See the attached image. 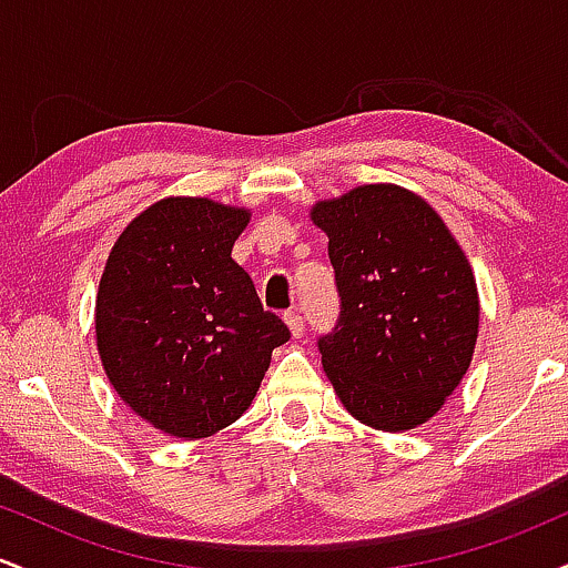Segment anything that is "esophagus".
I'll return each instance as SVG.
<instances>
[{"label": "esophagus", "instance_id": "esophagus-1", "mask_svg": "<svg viewBox=\"0 0 568 568\" xmlns=\"http://www.w3.org/2000/svg\"><path fill=\"white\" fill-rule=\"evenodd\" d=\"M285 323H288V328H291V334L293 336H304V317H302V312L298 310H288L285 312Z\"/></svg>", "mask_w": 568, "mask_h": 568}]
</instances>
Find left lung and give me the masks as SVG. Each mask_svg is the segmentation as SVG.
<instances>
[{"label":"left lung","instance_id":"1","mask_svg":"<svg viewBox=\"0 0 568 568\" xmlns=\"http://www.w3.org/2000/svg\"><path fill=\"white\" fill-rule=\"evenodd\" d=\"M328 234L338 317L317 336L336 395L363 425L427 422L467 374L478 291L467 256L425 200L393 184L315 205Z\"/></svg>","mask_w":568,"mask_h":568}]
</instances>
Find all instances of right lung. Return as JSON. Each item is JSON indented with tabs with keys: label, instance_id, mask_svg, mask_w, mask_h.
I'll return each mask as SVG.
<instances>
[{
	"label": "right lung",
	"instance_id": "right-lung-1",
	"mask_svg": "<svg viewBox=\"0 0 568 568\" xmlns=\"http://www.w3.org/2000/svg\"><path fill=\"white\" fill-rule=\"evenodd\" d=\"M247 213L205 197L154 202L120 234L95 304L116 395L175 438H207L251 406L272 349L291 338L232 245Z\"/></svg>",
	"mask_w": 568,
	"mask_h": 568
}]
</instances>
